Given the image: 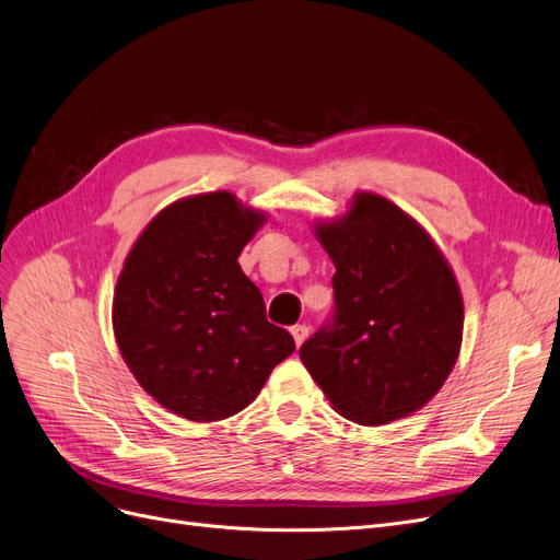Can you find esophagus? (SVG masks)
Segmentation results:
<instances>
[{
  "instance_id": "obj_1",
  "label": "esophagus",
  "mask_w": 560,
  "mask_h": 560,
  "mask_svg": "<svg viewBox=\"0 0 560 560\" xmlns=\"http://www.w3.org/2000/svg\"><path fill=\"white\" fill-rule=\"evenodd\" d=\"M307 326H303V324H296V326H292V338H294V342H296V347H301L305 340H307Z\"/></svg>"
}]
</instances>
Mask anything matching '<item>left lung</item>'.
I'll list each match as a JSON object with an SVG mask.
<instances>
[{
  "mask_svg": "<svg viewBox=\"0 0 560 560\" xmlns=\"http://www.w3.org/2000/svg\"><path fill=\"white\" fill-rule=\"evenodd\" d=\"M312 232L335 264V324L301 347L330 407L365 428L422 409L451 376L464 332L453 268L416 218L358 190Z\"/></svg>",
  "mask_w": 560,
  "mask_h": 560,
  "instance_id": "1",
  "label": "left lung"
}]
</instances>
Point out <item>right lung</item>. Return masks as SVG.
<instances>
[{
	"instance_id": "1",
	"label": "right lung",
	"mask_w": 560,
	"mask_h": 560,
	"mask_svg": "<svg viewBox=\"0 0 560 560\" xmlns=\"http://www.w3.org/2000/svg\"><path fill=\"white\" fill-rule=\"evenodd\" d=\"M268 213L230 190L182 197L132 243L112 299L124 363L167 411L213 422L245 409L296 349L266 322L238 255Z\"/></svg>"
}]
</instances>
